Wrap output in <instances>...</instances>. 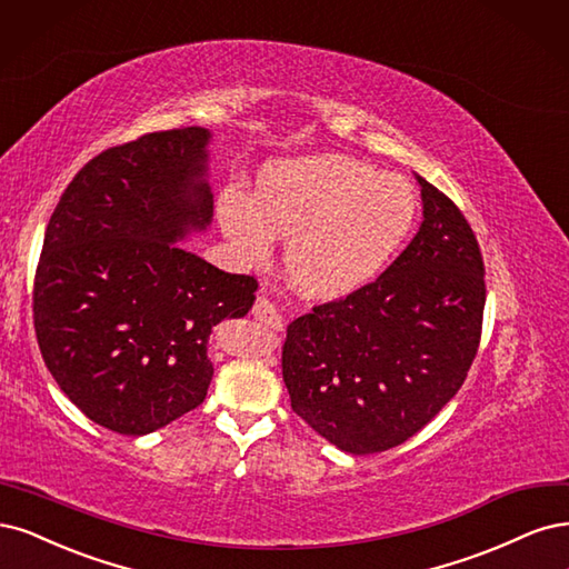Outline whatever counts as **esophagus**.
Returning <instances> with one entry per match:
<instances>
[{"label":"esophagus","mask_w":569,"mask_h":569,"mask_svg":"<svg viewBox=\"0 0 569 569\" xmlns=\"http://www.w3.org/2000/svg\"><path fill=\"white\" fill-rule=\"evenodd\" d=\"M252 315H254V319H260L262 323L277 328V331H281V328H283V319L279 315V307L273 305L269 298H264V296H260L258 300H254Z\"/></svg>","instance_id":"34e87169"}]
</instances>
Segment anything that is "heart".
Masks as SVG:
<instances>
[{"label":"heart","mask_w":569,"mask_h":569,"mask_svg":"<svg viewBox=\"0 0 569 569\" xmlns=\"http://www.w3.org/2000/svg\"><path fill=\"white\" fill-rule=\"evenodd\" d=\"M219 212L250 258H264L273 233L288 238L290 281L309 298L333 300L388 269L413 231L418 200L405 179L323 153L267 164L254 200L229 191Z\"/></svg>","instance_id":"b5f03b06"}]
</instances>
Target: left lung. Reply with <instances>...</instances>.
Segmentation results:
<instances>
[{
	"mask_svg": "<svg viewBox=\"0 0 569 569\" xmlns=\"http://www.w3.org/2000/svg\"><path fill=\"white\" fill-rule=\"evenodd\" d=\"M423 224L380 277L288 326L290 407L338 449L407 442L442 411L478 355L485 262L468 219L423 177Z\"/></svg>",
	"mask_w": 569,
	"mask_h": 569,
	"instance_id": "8db88e82",
	"label": "left lung"
}]
</instances>
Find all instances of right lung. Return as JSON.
Listing matches in <instances>:
<instances>
[{"label": "right lung", "mask_w": 569, "mask_h": 569, "mask_svg": "<svg viewBox=\"0 0 569 569\" xmlns=\"http://www.w3.org/2000/svg\"><path fill=\"white\" fill-rule=\"evenodd\" d=\"M208 141L179 127L106 149L47 224L32 288L42 359L72 405L120 435L203 405L212 328L254 302L258 279L177 246L212 219Z\"/></svg>", "instance_id": "add662e5"}]
</instances>
